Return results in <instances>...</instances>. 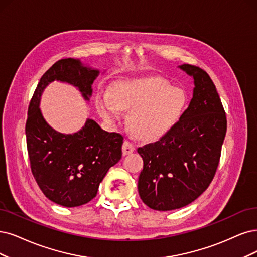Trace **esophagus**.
I'll list each match as a JSON object with an SVG mask.
<instances>
[{
  "label": "esophagus",
  "instance_id": "obj_1",
  "mask_svg": "<svg viewBox=\"0 0 257 257\" xmlns=\"http://www.w3.org/2000/svg\"><path fill=\"white\" fill-rule=\"evenodd\" d=\"M135 150H136L135 145L132 144L130 141L125 140V142H123V144H122V154L127 156V155H130V154L134 153Z\"/></svg>",
  "mask_w": 257,
  "mask_h": 257
}]
</instances>
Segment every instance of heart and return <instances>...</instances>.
Listing matches in <instances>:
<instances>
[{
    "label": "heart",
    "instance_id": "1",
    "mask_svg": "<svg viewBox=\"0 0 257 257\" xmlns=\"http://www.w3.org/2000/svg\"><path fill=\"white\" fill-rule=\"evenodd\" d=\"M187 106L185 93L161 78L119 81L113 94L104 91L97 97L100 115L110 121L130 111L129 126L136 136L153 140L163 136L182 117Z\"/></svg>",
    "mask_w": 257,
    "mask_h": 257
}]
</instances>
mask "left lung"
<instances>
[{"mask_svg": "<svg viewBox=\"0 0 257 257\" xmlns=\"http://www.w3.org/2000/svg\"><path fill=\"white\" fill-rule=\"evenodd\" d=\"M193 98L182 117L155 143L138 148L143 158L138 189L147 206L172 211L195 201L213 181L226 134L221 99L208 74L192 64Z\"/></svg>", "mask_w": 257, "mask_h": 257, "instance_id": "1", "label": "left lung"}]
</instances>
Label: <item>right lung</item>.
Returning <instances> with one entry per match:
<instances>
[{
	"label": "right lung",
	"mask_w": 257,
	"mask_h": 257,
	"mask_svg": "<svg viewBox=\"0 0 257 257\" xmlns=\"http://www.w3.org/2000/svg\"><path fill=\"white\" fill-rule=\"evenodd\" d=\"M98 74L79 60H58L43 74L28 106L25 134L33 176L45 197L62 206L83 205L96 196L109 168L121 158L123 137L102 130L93 119L76 134L57 132L42 116L40 96L47 84L60 80L77 87L89 100Z\"/></svg>",
	"instance_id": "right-lung-1"
}]
</instances>
